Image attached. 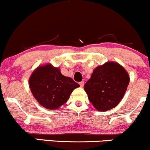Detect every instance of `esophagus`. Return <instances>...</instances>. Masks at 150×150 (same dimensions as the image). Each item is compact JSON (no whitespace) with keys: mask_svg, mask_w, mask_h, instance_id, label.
I'll list each match as a JSON object with an SVG mask.
<instances>
[{"mask_svg":"<svg viewBox=\"0 0 150 150\" xmlns=\"http://www.w3.org/2000/svg\"><path fill=\"white\" fill-rule=\"evenodd\" d=\"M79 84H80V86H81V87H83V86H84V82H83V81H81L80 83H79Z\"/></svg>","mask_w":150,"mask_h":150,"instance_id":"esophagus-1","label":"esophagus"}]
</instances>
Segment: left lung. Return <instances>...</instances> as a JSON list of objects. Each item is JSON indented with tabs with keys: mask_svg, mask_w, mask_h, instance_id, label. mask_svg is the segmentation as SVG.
I'll return each instance as SVG.
<instances>
[{
	"mask_svg": "<svg viewBox=\"0 0 150 150\" xmlns=\"http://www.w3.org/2000/svg\"><path fill=\"white\" fill-rule=\"evenodd\" d=\"M129 76L117 62H108L93 70L84 85L90 102L99 111H106L118 105L125 95Z\"/></svg>",
	"mask_w": 150,
	"mask_h": 150,
	"instance_id": "left-lung-1",
	"label": "left lung"
}]
</instances>
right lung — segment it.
Returning a JSON list of instances; mask_svg holds the SVG:
<instances>
[{
	"instance_id": "obj_1",
	"label": "right lung",
	"mask_w": 150,
	"mask_h": 150,
	"mask_svg": "<svg viewBox=\"0 0 150 150\" xmlns=\"http://www.w3.org/2000/svg\"><path fill=\"white\" fill-rule=\"evenodd\" d=\"M29 86L39 103L50 110H55L64 105L72 91L80 86L71 78L62 75L59 69L50 64L38 67L33 72Z\"/></svg>"
}]
</instances>
